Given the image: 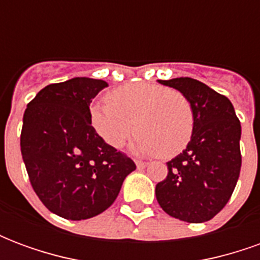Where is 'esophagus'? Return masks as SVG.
I'll return each instance as SVG.
<instances>
[{
	"label": "esophagus",
	"instance_id": "esophagus-1",
	"mask_svg": "<svg viewBox=\"0 0 260 260\" xmlns=\"http://www.w3.org/2000/svg\"><path fill=\"white\" fill-rule=\"evenodd\" d=\"M135 163H136V169L138 170H143L147 166V163H145V161H139V160H136Z\"/></svg>",
	"mask_w": 260,
	"mask_h": 260
}]
</instances>
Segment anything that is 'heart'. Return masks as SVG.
Instances as JSON below:
<instances>
[{
	"mask_svg": "<svg viewBox=\"0 0 260 260\" xmlns=\"http://www.w3.org/2000/svg\"><path fill=\"white\" fill-rule=\"evenodd\" d=\"M107 104H91L93 129L108 146L121 149L132 135V152L173 157L189 143L195 125L188 97L167 86L135 82L110 91Z\"/></svg>",
	"mask_w": 260,
	"mask_h": 260,
	"instance_id": "heart-1",
	"label": "heart"
}]
</instances>
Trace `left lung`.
Segmentation results:
<instances>
[{"instance_id":"1","label":"left lung","mask_w":260,"mask_h":260,"mask_svg":"<svg viewBox=\"0 0 260 260\" xmlns=\"http://www.w3.org/2000/svg\"><path fill=\"white\" fill-rule=\"evenodd\" d=\"M184 93L193 108L189 143L167 163L169 174L156 185L158 205L171 217L203 223L223 209L241 170V124L229 99L192 78L158 80Z\"/></svg>"}]
</instances>
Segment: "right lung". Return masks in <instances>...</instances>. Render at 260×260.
I'll return each mask as SVG.
<instances>
[{
  "mask_svg": "<svg viewBox=\"0 0 260 260\" xmlns=\"http://www.w3.org/2000/svg\"><path fill=\"white\" fill-rule=\"evenodd\" d=\"M107 86L85 76L53 83L23 114L20 152L29 180L43 205L59 217L86 220L103 213L136 169L90 124L89 106Z\"/></svg>",
  "mask_w": 260,
  "mask_h": 260,
  "instance_id": "obj_1",
  "label": "right lung"
}]
</instances>
